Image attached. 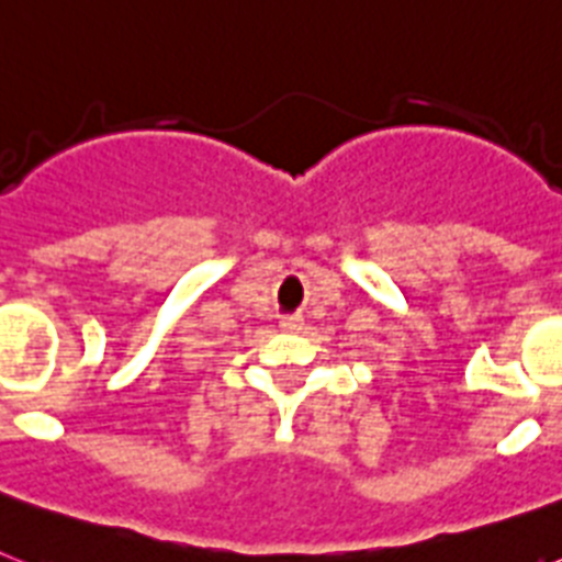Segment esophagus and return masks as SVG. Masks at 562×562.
<instances>
[{"instance_id": "esophagus-1", "label": "esophagus", "mask_w": 562, "mask_h": 562, "mask_svg": "<svg viewBox=\"0 0 562 562\" xmlns=\"http://www.w3.org/2000/svg\"><path fill=\"white\" fill-rule=\"evenodd\" d=\"M281 329H284V331H301V329H304V317L284 315V317H281Z\"/></svg>"}]
</instances>
